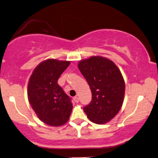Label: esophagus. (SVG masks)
<instances>
[{"label": "esophagus", "instance_id": "1", "mask_svg": "<svg viewBox=\"0 0 158 158\" xmlns=\"http://www.w3.org/2000/svg\"><path fill=\"white\" fill-rule=\"evenodd\" d=\"M73 101H75V103H79V98H78L77 96H75V97H73Z\"/></svg>", "mask_w": 158, "mask_h": 158}]
</instances>
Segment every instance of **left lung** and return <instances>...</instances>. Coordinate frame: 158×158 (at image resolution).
I'll return each instance as SVG.
<instances>
[{
    "instance_id": "left-lung-1",
    "label": "left lung",
    "mask_w": 158,
    "mask_h": 158,
    "mask_svg": "<svg viewBox=\"0 0 158 158\" xmlns=\"http://www.w3.org/2000/svg\"><path fill=\"white\" fill-rule=\"evenodd\" d=\"M92 92L91 102L84 107L89 120L96 124L110 121L120 110L125 81L112 61L100 56L83 60L78 65Z\"/></svg>"
}]
</instances>
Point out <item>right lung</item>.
<instances>
[{
	"label": "right lung",
	"mask_w": 158,
	"mask_h": 158,
	"mask_svg": "<svg viewBox=\"0 0 158 158\" xmlns=\"http://www.w3.org/2000/svg\"><path fill=\"white\" fill-rule=\"evenodd\" d=\"M69 65V61L47 60L37 65L29 79L30 104L37 117L51 126L64 125L72 111L71 98L57 84L59 77Z\"/></svg>",
	"instance_id": "right-lung-1"
}]
</instances>
